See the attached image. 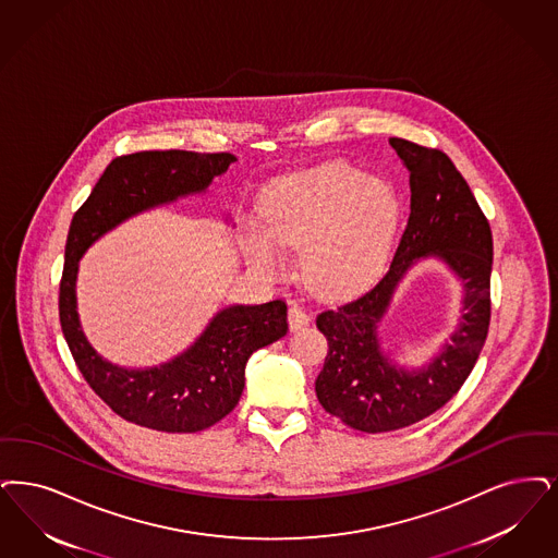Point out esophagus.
<instances>
[{
    "label": "esophagus",
    "mask_w": 558,
    "mask_h": 558,
    "mask_svg": "<svg viewBox=\"0 0 558 558\" xmlns=\"http://www.w3.org/2000/svg\"><path fill=\"white\" fill-rule=\"evenodd\" d=\"M305 324H310V315L305 310H301L299 305H290L289 310V326L290 330H299Z\"/></svg>",
    "instance_id": "esophagus-1"
}]
</instances>
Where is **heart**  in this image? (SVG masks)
Listing matches in <instances>:
<instances>
[{"mask_svg":"<svg viewBox=\"0 0 558 558\" xmlns=\"http://www.w3.org/2000/svg\"><path fill=\"white\" fill-rule=\"evenodd\" d=\"M264 216L272 232L262 228L251 236L253 262L278 271L284 253L275 240L303 246L307 287L340 296L376 278L401 220V201L386 180L365 177L344 161H326L278 180L266 195Z\"/></svg>","mask_w":558,"mask_h":558,"instance_id":"heart-1","label":"heart"}]
</instances>
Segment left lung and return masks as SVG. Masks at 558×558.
Wrapping results in <instances>:
<instances>
[{
    "label": "left lung",
    "instance_id": "obj_1",
    "mask_svg": "<svg viewBox=\"0 0 558 558\" xmlns=\"http://www.w3.org/2000/svg\"><path fill=\"white\" fill-rule=\"evenodd\" d=\"M390 145L411 186L395 259L374 289L315 319L328 338L315 395L330 415L367 434L417 424L445 407L471 374L490 326L492 230L468 182L438 149L397 136ZM429 256L462 280V319L429 364L407 371L383 351L377 328L403 274Z\"/></svg>",
    "mask_w": 558,
    "mask_h": 558
}]
</instances>
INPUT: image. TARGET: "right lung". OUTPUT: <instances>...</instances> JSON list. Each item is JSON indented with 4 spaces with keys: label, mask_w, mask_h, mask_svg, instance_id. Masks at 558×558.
I'll use <instances>...</instances> for the list:
<instances>
[{
    "label": "right lung",
    "mask_w": 558,
    "mask_h": 558,
    "mask_svg": "<svg viewBox=\"0 0 558 558\" xmlns=\"http://www.w3.org/2000/svg\"><path fill=\"white\" fill-rule=\"evenodd\" d=\"M236 161L230 154L141 151L112 159L68 230L60 282V324L83 378L113 413L157 432L191 434L218 424L241 399L248 357L287 335V303L230 305L216 313L180 355L145 369L101 357L76 312V274L83 253L118 223L141 211L201 195Z\"/></svg>",
    "instance_id": "1"
}]
</instances>
